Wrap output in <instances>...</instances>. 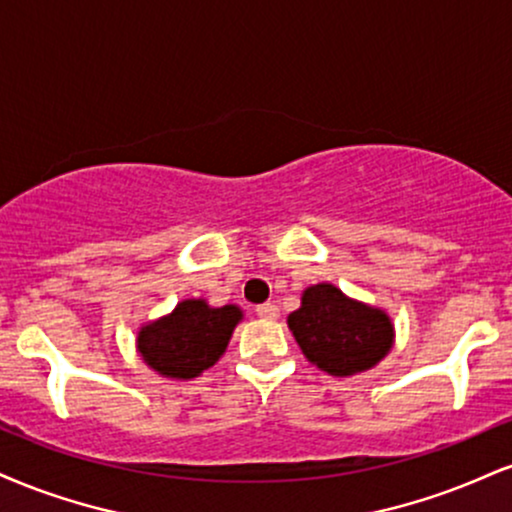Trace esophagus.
<instances>
[{"instance_id": "obj_1", "label": "esophagus", "mask_w": 512, "mask_h": 512, "mask_svg": "<svg viewBox=\"0 0 512 512\" xmlns=\"http://www.w3.org/2000/svg\"><path fill=\"white\" fill-rule=\"evenodd\" d=\"M255 312H257V317H262V319H276V317H279V307H276L274 303L257 305Z\"/></svg>"}]
</instances>
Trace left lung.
<instances>
[{
  "instance_id": "8db88e82",
  "label": "left lung",
  "mask_w": 512,
  "mask_h": 512,
  "mask_svg": "<svg viewBox=\"0 0 512 512\" xmlns=\"http://www.w3.org/2000/svg\"><path fill=\"white\" fill-rule=\"evenodd\" d=\"M288 326L307 360L334 377L374 367L393 343V324L384 312L355 303L331 283L307 288Z\"/></svg>"
}]
</instances>
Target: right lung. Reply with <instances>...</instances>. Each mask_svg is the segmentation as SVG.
I'll use <instances>...</instances> for the list:
<instances>
[{"instance_id":"add662e5","label":"right lung","mask_w":512,"mask_h":512,"mask_svg":"<svg viewBox=\"0 0 512 512\" xmlns=\"http://www.w3.org/2000/svg\"><path fill=\"white\" fill-rule=\"evenodd\" d=\"M238 319L236 305L209 307L205 300H183L169 317L143 326L138 350L164 377L193 379L224 355Z\"/></svg>"}]
</instances>
